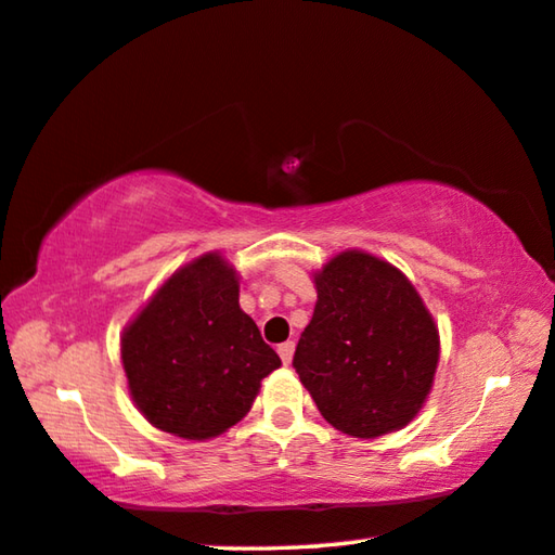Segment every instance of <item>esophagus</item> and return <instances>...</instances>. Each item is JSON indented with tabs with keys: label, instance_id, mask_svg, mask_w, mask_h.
Returning a JSON list of instances; mask_svg holds the SVG:
<instances>
[{
	"label": "esophagus",
	"instance_id": "obj_1",
	"mask_svg": "<svg viewBox=\"0 0 555 555\" xmlns=\"http://www.w3.org/2000/svg\"><path fill=\"white\" fill-rule=\"evenodd\" d=\"M294 340H286V343H281V346L276 348L279 350V356H281V360H284V365H288L292 363V358H294Z\"/></svg>",
	"mask_w": 555,
	"mask_h": 555
}]
</instances>
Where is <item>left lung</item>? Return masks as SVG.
I'll use <instances>...</instances> for the list:
<instances>
[{"mask_svg": "<svg viewBox=\"0 0 555 555\" xmlns=\"http://www.w3.org/2000/svg\"><path fill=\"white\" fill-rule=\"evenodd\" d=\"M313 319L294 367L340 433L373 439L400 429L429 395L439 358L435 321L388 261L343 251L315 274Z\"/></svg>", "mask_w": 555, "mask_h": 555, "instance_id": "8db88e82", "label": "left lung"}]
</instances>
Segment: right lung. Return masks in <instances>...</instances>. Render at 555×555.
<instances>
[{
	"instance_id": "obj_1",
	"label": "right lung",
	"mask_w": 555,
	"mask_h": 555,
	"mask_svg": "<svg viewBox=\"0 0 555 555\" xmlns=\"http://www.w3.org/2000/svg\"><path fill=\"white\" fill-rule=\"evenodd\" d=\"M122 367L138 410L163 433L207 439L249 412L281 360L240 309V284L217 254L165 281L128 325Z\"/></svg>"
}]
</instances>
